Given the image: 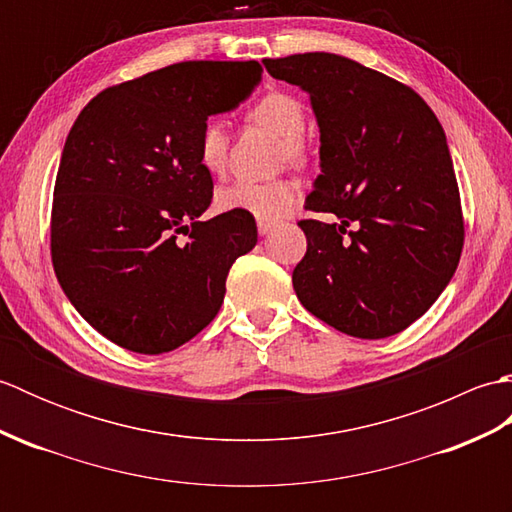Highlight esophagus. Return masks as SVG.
<instances>
[{
  "label": "esophagus",
  "instance_id": "obj_1",
  "mask_svg": "<svg viewBox=\"0 0 512 512\" xmlns=\"http://www.w3.org/2000/svg\"><path fill=\"white\" fill-rule=\"evenodd\" d=\"M273 228H275V222H266V220H259V222H257L259 235H268L270 231H273Z\"/></svg>",
  "mask_w": 512,
  "mask_h": 512
}]
</instances>
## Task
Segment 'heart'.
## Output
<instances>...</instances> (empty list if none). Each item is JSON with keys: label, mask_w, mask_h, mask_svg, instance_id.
I'll return each mask as SVG.
<instances>
[{"label": "heart", "mask_w": 512, "mask_h": 512, "mask_svg": "<svg viewBox=\"0 0 512 512\" xmlns=\"http://www.w3.org/2000/svg\"><path fill=\"white\" fill-rule=\"evenodd\" d=\"M250 118L284 138L281 156L286 160H306V147H303L301 140L303 134H306V110H303V105L295 96L270 92L255 103L253 110H250ZM198 158L206 171H224L228 158V134L222 121L211 118V121L204 123L198 140ZM299 198V184L288 178L270 182L233 180L217 189L215 204L217 209L226 213H248L257 217V220L275 222L295 209Z\"/></svg>", "instance_id": "heart-1"}]
</instances>
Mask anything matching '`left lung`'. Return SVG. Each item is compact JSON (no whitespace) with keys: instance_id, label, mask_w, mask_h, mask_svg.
<instances>
[{"instance_id":"8db88e82","label":"left lung","mask_w":512,"mask_h":512,"mask_svg":"<svg viewBox=\"0 0 512 512\" xmlns=\"http://www.w3.org/2000/svg\"><path fill=\"white\" fill-rule=\"evenodd\" d=\"M310 94L321 173L301 220L308 250L292 270L303 308L356 339L420 319L460 262L464 222L447 136L407 85L330 52L266 59Z\"/></svg>"}]
</instances>
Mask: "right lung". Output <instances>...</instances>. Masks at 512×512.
Wrapping results in <instances>:
<instances>
[{
    "label": "right lung",
    "mask_w": 512,
    "mask_h": 512,
    "mask_svg": "<svg viewBox=\"0 0 512 512\" xmlns=\"http://www.w3.org/2000/svg\"><path fill=\"white\" fill-rule=\"evenodd\" d=\"M262 72L257 61L167 65L96 94L65 138L52 266L76 312L125 350L162 354L191 341L220 310L235 259L257 244L253 215L198 220L213 198L198 140Z\"/></svg>",
    "instance_id": "1"
}]
</instances>
